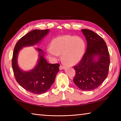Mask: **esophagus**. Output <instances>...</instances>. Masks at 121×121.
<instances>
[{
    "instance_id": "1",
    "label": "esophagus",
    "mask_w": 121,
    "mask_h": 121,
    "mask_svg": "<svg viewBox=\"0 0 121 121\" xmlns=\"http://www.w3.org/2000/svg\"><path fill=\"white\" fill-rule=\"evenodd\" d=\"M65 67L64 65H60V67H59V68H60V70H62V69H65Z\"/></svg>"
}]
</instances>
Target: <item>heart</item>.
<instances>
[{"mask_svg": "<svg viewBox=\"0 0 121 121\" xmlns=\"http://www.w3.org/2000/svg\"><path fill=\"white\" fill-rule=\"evenodd\" d=\"M86 45L83 39L75 36L64 35L53 40L52 46L47 48V52L53 58L58 59L62 54V60L67 65H74L82 59Z\"/></svg>", "mask_w": 121, "mask_h": 121, "instance_id": "b5f03b06", "label": "heart"}]
</instances>
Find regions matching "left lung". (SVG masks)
I'll return each mask as SVG.
<instances>
[{
  "instance_id": "1",
  "label": "left lung",
  "mask_w": 121,
  "mask_h": 121,
  "mask_svg": "<svg viewBox=\"0 0 121 121\" xmlns=\"http://www.w3.org/2000/svg\"><path fill=\"white\" fill-rule=\"evenodd\" d=\"M87 42V48L80 62L73 67L76 75L73 81L84 91L97 89L107 78L110 58L106 43L91 30L82 29Z\"/></svg>"
}]
</instances>
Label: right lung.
Here are the masks:
<instances>
[{
    "mask_svg": "<svg viewBox=\"0 0 121 121\" xmlns=\"http://www.w3.org/2000/svg\"><path fill=\"white\" fill-rule=\"evenodd\" d=\"M49 31V29H35L28 32L16 43L14 49L12 65L16 81L26 91L34 94L41 95L50 89L59 72L60 65L48 63L44 58V51L36 48L39 53L37 64L31 70L24 71L18 65V54L22 48L40 43Z\"/></svg>",
    "mask_w": 121,
    "mask_h": 121,
    "instance_id": "right-lung-1",
    "label": "right lung"
}]
</instances>
